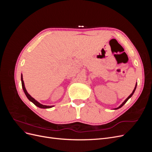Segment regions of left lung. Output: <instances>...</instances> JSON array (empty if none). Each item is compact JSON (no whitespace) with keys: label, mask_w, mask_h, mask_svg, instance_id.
<instances>
[{"label":"left lung","mask_w":152,"mask_h":152,"mask_svg":"<svg viewBox=\"0 0 152 152\" xmlns=\"http://www.w3.org/2000/svg\"><path fill=\"white\" fill-rule=\"evenodd\" d=\"M136 86H137V83H136V86H135V87H134V90H133V91H132V93L129 95V96H128V98L125 100V101H124V102L121 104V106H119V107H118V108H115V110H117V109H118V108H121L122 107V106L124 104H125L127 102V101H128V99H129L131 97V96L133 95V94H134V91H135V90H136Z\"/></svg>","instance_id":"obj_1"}]
</instances>
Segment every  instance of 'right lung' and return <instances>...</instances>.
Wrapping results in <instances>:
<instances>
[{
	"label": "right lung",
	"instance_id": "1",
	"mask_svg": "<svg viewBox=\"0 0 152 152\" xmlns=\"http://www.w3.org/2000/svg\"><path fill=\"white\" fill-rule=\"evenodd\" d=\"M21 84H22V87H23V91L24 93L25 94V95L26 96L27 98H28L30 102H31L32 103H33L35 105H36L37 107H38L40 108H50L53 107V106H46V105H43L42 104H40V103H39L37 101H36L34 98H32L31 96L28 93V92L26 91V89H25V84H24V82H23V75L21 74Z\"/></svg>",
	"mask_w": 152,
	"mask_h": 152
}]
</instances>
